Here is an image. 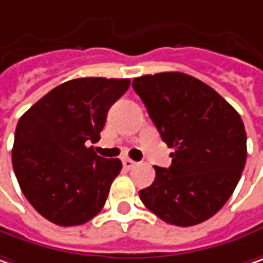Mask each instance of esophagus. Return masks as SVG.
Wrapping results in <instances>:
<instances>
[{
  "label": "esophagus",
  "mask_w": 263,
  "mask_h": 263,
  "mask_svg": "<svg viewBox=\"0 0 263 263\" xmlns=\"http://www.w3.org/2000/svg\"><path fill=\"white\" fill-rule=\"evenodd\" d=\"M122 163H123V167H125L126 171H129V169H132L134 166L137 165V162H134V160H131V159H123V160H122Z\"/></svg>",
  "instance_id": "obj_1"
}]
</instances>
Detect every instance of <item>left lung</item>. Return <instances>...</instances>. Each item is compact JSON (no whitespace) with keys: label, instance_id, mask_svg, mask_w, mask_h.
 I'll use <instances>...</instances> for the list:
<instances>
[{"label":"left lung","instance_id":"left-lung-1","mask_svg":"<svg viewBox=\"0 0 263 263\" xmlns=\"http://www.w3.org/2000/svg\"><path fill=\"white\" fill-rule=\"evenodd\" d=\"M171 153L154 166L153 184L140 191L162 221L191 227L212 218L231 197L247 157L245 123L235 109L199 79L163 72L132 81Z\"/></svg>","mask_w":263,"mask_h":263}]
</instances>
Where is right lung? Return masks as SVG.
<instances>
[{
	"mask_svg": "<svg viewBox=\"0 0 263 263\" xmlns=\"http://www.w3.org/2000/svg\"><path fill=\"white\" fill-rule=\"evenodd\" d=\"M129 79L79 78L55 86L18 119L13 169L25 197L50 222L82 225L103 209L119 175V159H104L97 143L110 106Z\"/></svg>",
	"mask_w": 263,
	"mask_h": 263,
	"instance_id": "1",
	"label": "right lung"
}]
</instances>
